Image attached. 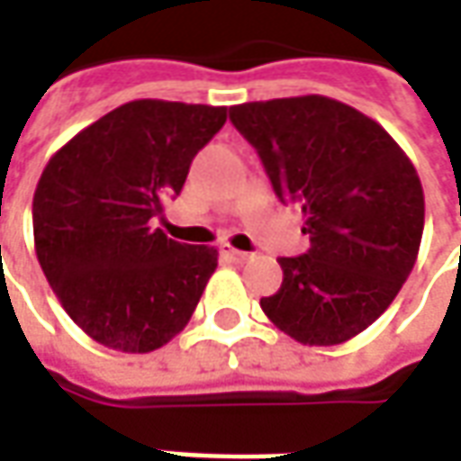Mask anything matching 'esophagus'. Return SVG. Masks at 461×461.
I'll return each mask as SVG.
<instances>
[{
  "label": "esophagus",
  "instance_id": "obj_1",
  "mask_svg": "<svg viewBox=\"0 0 461 461\" xmlns=\"http://www.w3.org/2000/svg\"><path fill=\"white\" fill-rule=\"evenodd\" d=\"M221 254L227 257V259L231 261H249L254 254H249V251H240V249H234V247H230V244H221Z\"/></svg>",
  "mask_w": 461,
  "mask_h": 461
}]
</instances>
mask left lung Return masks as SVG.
Masks as SVG:
<instances>
[{"label": "left lung", "instance_id": "8db88e82", "mask_svg": "<svg viewBox=\"0 0 461 461\" xmlns=\"http://www.w3.org/2000/svg\"><path fill=\"white\" fill-rule=\"evenodd\" d=\"M284 204H299L311 249L281 257V289L261 299L303 346H339L393 303L415 267L425 194L383 125L356 108L299 95L231 105Z\"/></svg>", "mask_w": 461, "mask_h": 461}]
</instances>
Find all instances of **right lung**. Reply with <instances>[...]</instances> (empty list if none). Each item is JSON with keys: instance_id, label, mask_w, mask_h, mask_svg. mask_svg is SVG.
I'll return each instance as SVG.
<instances>
[{"instance_id": "1", "label": "right lung", "mask_w": 461, "mask_h": 461, "mask_svg": "<svg viewBox=\"0 0 461 461\" xmlns=\"http://www.w3.org/2000/svg\"><path fill=\"white\" fill-rule=\"evenodd\" d=\"M224 121V105L131 101L74 135L41 172L36 257L66 313L101 346L150 353L197 309L217 249L167 240L152 220Z\"/></svg>"}]
</instances>
